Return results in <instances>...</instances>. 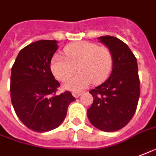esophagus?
<instances>
[{
	"mask_svg": "<svg viewBox=\"0 0 156 156\" xmlns=\"http://www.w3.org/2000/svg\"><path fill=\"white\" fill-rule=\"evenodd\" d=\"M72 95H73L74 97H76V98H78L80 95H81V92H73V93H72Z\"/></svg>",
	"mask_w": 156,
	"mask_h": 156,
	"instance_id": "esophagus-1",
	"label": "esophagus"
}]
</instances>
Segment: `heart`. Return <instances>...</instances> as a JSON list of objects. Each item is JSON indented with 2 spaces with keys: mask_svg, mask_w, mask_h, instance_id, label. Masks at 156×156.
Wrapping results in <instances>:
<instances>
[{
  "mask_svg": "<svg viewBox=\"0 0 156 156\" xmlns=\"http://www.w3.org/2000/svg\"><path fill=\"white\" fill-rule=\"evenodd\" d=\"M67 59L55 55L51 61V69L55 78L66 81L76 73H80L65 84L70 90L86 88L93 81L100 84L107 79L112 70L113 57L110 49L95 43L79 41L71 43L64 49Z\"/></svg>",
  "mask_w": 156,
  "mask_h": 156,
  "instance_id": "heart-1",
  "label": "heart"
}]
</instances>
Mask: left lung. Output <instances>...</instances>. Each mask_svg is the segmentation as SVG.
<instances>
[{"label": "left lung", "mask_w": 156, "mask_h": 156, "mask_svg": "<svg viewBox=\"0 0 156 156\" xmlns=\"http://www.w3.org/2000/svg\"><path fill=\"white\" fill-rule=\"evenodd\" d=\"M110 49L113 66L110 77L90 90L94 101L87 110L90 122L102 131L119 130L135 114L140 97V79L136 56L126 43L115 36L98 38Z\"/></svg>", "instance_id": "8db88e82"}]
</instances>
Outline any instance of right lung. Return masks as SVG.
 Here are the masks:
<instances>
[{
	"mask_svg": "<svg viewBox=\"0 0 156 156\" xmlns=\"http://www.w3.org/2000/svg\"><path fill=\"white\" fill-rule=\"evenodd\" d=\"M56 41L41 40L24 47L11 68V99L15 112L27 128L46 132L57 128L76 98L70 91L56 95L60 83L51 70Z\"/></svg>",
	"mask_w": 156,
	"mask_h": 156,
	"instance_id": "1",
	"label": "right lung"
}]
</instances>
